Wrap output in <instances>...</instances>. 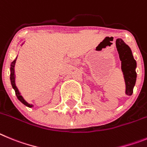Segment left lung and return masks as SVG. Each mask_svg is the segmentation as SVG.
<instances>
[{
	"mask_svg": "<svg viewBox=\"0 0 147 147\" xmlns=\"http://www.w3.org/2000/svg\"><path fill=\"white\" fill-rule=\"evenodd\" d=\"M116 45L121 61V70L123 72L126 85L125 94L130 96L133 92V88L136 84L137 77L136 72V61L133 58L130 48L127 45L125 44L122 39H116Z\"/></svg>",
	"mask_w": 147,
	"mask_h": 147,
	"instance_id": "8db88e82",
	"label": "left lung"
}]
</instances>
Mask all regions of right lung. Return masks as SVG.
<instances>
[{
    "mask_svg": "<svg viewBox=\"0 0 147 147\" xmlns=\"http://www.w3.org/2000/svg\"><path fill=\"white\" fill-rule=\"evenodd\" d=\"M16 59H17V58H16ZM16 59L11 62V68H10V71H11V74H10V80H11V86H12V88H14V91H15L16 96H17V97H18V100H19L22 103V104H24V105H26L27 107H29V108H32L33 105H31V104L28 103L27 102H26V100L23 99V97L22 96V95H21L20 93L18 88H17V86H16L15 75H14V65H15V63H16Z\"/></svg>",
    "mask_w": 147,
    "mask_h": 147,
    "instance_id": "obj_1",
    "label": "right lung"
}]
</instances>
